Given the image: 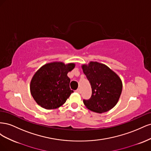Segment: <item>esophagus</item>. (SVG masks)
I'll return each instance as SVG.
<instances>
[{
    "instance_id": "esophagus-1",
    "label": "esophagus",
    "mask_w": 151,
    "mask_h": 151,
    "mask_svg": "<svg viewBox=\"0 0 151 151\" xmlns=\"http://www.w3.org/2000/svg\"><path fill=\"white\" fill-rule=\"evenodd\" d=\"M76 91V92H77V93H81V90H80V89H77Z\"/></svg>"
}]
</instances>
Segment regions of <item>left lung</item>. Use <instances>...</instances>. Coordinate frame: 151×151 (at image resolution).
I'll use <instances>...</instances> for the list:
<instances>
[{
  "label": "left lung",
  "mask_w": 151,
  "mask_h": 151,
  "mask_svg": "<svg viewBox=\"0 0 151 151\" xmlns=\"http://www.w3.org/2000/svg\"><path fill=\"white\" fill-rule=\"evenodd\" d=\"M82 68L92 88L90 99L83 100L86 108L98 113L110 110L122 94V82L119 76L106 65L97 62H90Z\"/></svg>",
  "instance_id": "8db88e82"
}]
</instances>
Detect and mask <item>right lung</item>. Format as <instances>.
<instances>
[{"label": "right lung", "mask_w": 151, "mask_h": 151, "mask_svg": "<svg viewBox=\"0 0 151 151\" xmlns=\"http://www.w3.org/2000/svg\"><path fill=\"white\" fill-rule=\"evenodd\" d=\"M74 67V63L53 62L39 68L30 83L31 94L36 103L47 109L62 106L74 92L67 74Z\"/></svg>", "instance_id": "add662e5"}]
</instances>
